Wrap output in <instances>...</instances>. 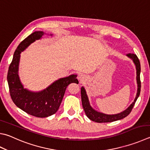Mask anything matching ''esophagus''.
<instances>
[{
	"label": "esophagus",
	"mask_w": 150,
	"mask_h": 150,
	"mask_svg": "<svg viewBox=\"0 0 150 150\" xmlns=\"http://www.w3.org/2000/svg\"><path fill=\"white\" fill-rule=\"evenodd\" d=\"M79 80L80 83H84L86 81V76L84 75H80L79 76Z\"/></svg>",
	"instance_id": "34e87169"
}]
</instances>
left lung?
I'll return each mask as SVG.
<instances>
[{
  "instance_id": "left-lung-1",
  "label": "left lung",
  "mask_w": 150,
  "mask_h": 150,
  "mask_svg": "<svg viewBox=\"0 0 150 150\" xmlns=\"http://www.w3.org/2000/svg\"><path fill=\"white\" fill-rule=\"evenodd\" d=\"M127 56L132 59L133 62H134L136 66V69H137V81L138 84V89H137V96H136L135 99L127 109H126L125 111H122L117 114H114V115H107V114L100 113L94 110L92 108L91 104H90L89 100L87 96L86 92L85 89L83 86L81 87V101H82V105L83 109L84 110V112L86 113V115L91 119V120L93 121L96 122H113L117 120H120V119H123L126 117L127 115H129V113L131 112L133 107L135 104V102L137 101L138 96H139L140 93V88H141V82H140V63L139 61V59L138 58L137 56L134 54H128Z\"/></svg>"
}]
</instances>
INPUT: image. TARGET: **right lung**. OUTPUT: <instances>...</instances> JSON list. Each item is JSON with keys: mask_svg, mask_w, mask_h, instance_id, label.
<instances>
[{"mask_svg": "<svg viewBox=\"0 0 150 150\" xmlns=\"http://www.w3.org/2000/svg\"><path fill=\"white\" fill-rule=\"evenodd\" d=\"M44 34L43 31H35L19 45L13 54L7 75L9 91L13 102L29 115L42 118L53 115L58 111L69 84L79 83L76 79L77 75H71L54 81L40 92H31L23 88L18 75L20 54L31 43L40 39Z\"/></svg>", "mask_w": 150, "mask_h": 150, "instance_id": "right-lung-1", "label": "right lung"}]
</instances>
